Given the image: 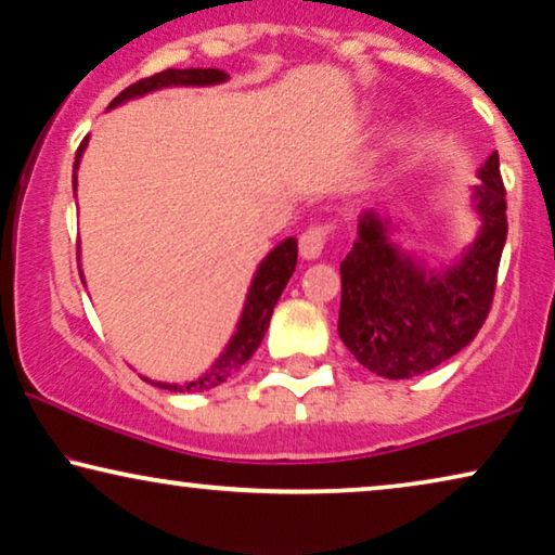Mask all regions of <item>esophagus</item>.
Instances as JSON below:
<instances>
[{
    "label": "esophagus",
    "instance_id": "34e87169",
    "mask_svg": "<svg viewBox=\"0 0 555 555\" xmlns=\"http://www.w3.org/2000/svg\"><path fill=\"white\" fill-rule=\"evenodd\" d=\"M331 234L328 227H309L299 236V251L304 259H319L321 251H324V244Z\"/></svg>",
    "mask_w": 555,
    "mask_h": 555
}]
</instances>
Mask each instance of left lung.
Here are the masks:
<instances>
[{
	"mask_svg": "<svg viewBox=\"0 0 555 555\" xmlns=\"http://www.w3.org/2000/svg\"><path fill=\"white\" fill-rule=\"evenodd\" d=\"M476 242L449 269H424L388 242V219L366 209L359 238L341 261L338 336L363 369L384 378H413L474 341L489 317L506 244V189L499 154L478 169Z\"/></svg>",
	"mask_w": 555,
	"mask_h": 555,
	"instance_id": "1",
	"label": "left lung"
}]
</instances>
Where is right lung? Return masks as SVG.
<instances>
[{"instance_id": "obj_1", "label": "right lung", "mask_w": 555, "mask_h": 555, "mask_svg": "<svg viewBox=\"0 0 555 555\" xmlns=\"http://www.w3.org/2000/svg\"><path fill=\"white\" fill-rule=\"evenodd\" d=\"M227 79L229 74L221 69H164L159 74H154V77L139 79L131 87L124 89V92L109 104V109L129 102V99L144 96L164 87H211V85H221V81ZM87 142L89 139H85V142L79 144L77 159H74V192H77V169H79L81 154H85L87 149ZM296 256H299V246H296V238L288 236L276 246V249H271L267 259L259 263V269H256V274L251 279L249 294H246V304H244L242 319H238L236 324V334L231 336L224 353L214 361V366L206 371V374H202L189 384H162V382H149V378L146 382L159 388H169V391L192 393V391H209V388L224 384L227 378L234 376L236 371L254 357V351L259 349L261 338L269 328L271 313H274L279 296L286 288L288 279H292L296 269Z\"/></svg>"}]
</instances>
